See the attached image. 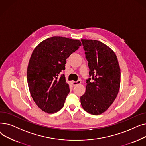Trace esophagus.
I'll use <instances>...</instances> for the list:
<instances>
[{"label":"esophagus","instance_id":"obj_1","mask_svg":"<svg viewBox=\"0 0 146 146\" xmlns=\"http://www.w3.org/2000/svg\"><path fill=\"white\" fill-rule=\"evenodd\" d=\"M81 83V80H78L77 82H72V84H73V85H74V86H76V85H79V84H80Z\"/></svg>","mask_w":146,"mask_h":146}]
</instances>
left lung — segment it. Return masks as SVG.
<instances>
[{"mask_svg":"<svg viewBox=\"0 0 146 146\" xmlns=\"http://www.w3.org/2000/svg\"><path fill=\"white\" fill-rule=\"evenodd\" d=\"M81 41L91 77L86 80V92L80 97L81 105L87 112L100 115L108 109L117 96L120 67L115 54L105 44L93 40Z\"/></svg>","mask_w":146,"mask_h":146,"instance_id":"left-lung-1","label":"left lung"}]
</instances>
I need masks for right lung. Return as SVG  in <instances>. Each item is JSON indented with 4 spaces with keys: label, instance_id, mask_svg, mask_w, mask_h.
I'll use <instances>...</instances> for the list:
<instances>
[{
    "label": "right lung",
    "instance_id": "1",
    "mask_svg": "<svg viewBox=\"0 0 146 146\" xmlns=\"http://www.w3.org/2000/svg\"><path fill=\"white\" fill-rule=\"evenodd\" d=\"M82 45L78 40L52 36L38 44L34 50L27 68L30 94L39 108L53 113L63 108L70 92L64 74L66 59Z\"/></svg>",
    "mask_w": 146,
    "mask_h": 146
}]
</instances>
